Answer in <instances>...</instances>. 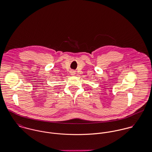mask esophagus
I'll use <instances>...</instances> for the list:
<instances>
[{
	"instance_id": "34e87169",
	"label": "esophagus",
	"mask_w": 152,
	"mask_h": 152,
	"mask_svg": "<svg viewBox=\"0 0 152 152\" xmlns=\"http://www.w3.org/2000/svg\"><path fill=\"white\" fill-rule=\"evenodd\" d=\"M70 73H71V75H74V74H75V71H71L70 72Z\"/></svg>"
}]
</instances>
